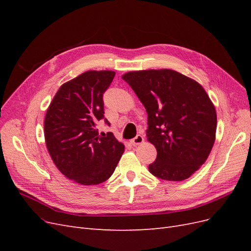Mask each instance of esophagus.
<instances>
[{"label":"esophagus","mask_w":251,"mask_h":251,"mask_svg":"<svg viewBox=\"0 0 251 251\" xmlns=\"http://www.w3.org/2000/svg\"><path fill=\"white\" fill-rule=\"evenodd\" d=\"M143 141H144V138L142 137V136L141 135H137L135 138H133L131 140V143H132V146L137 147V146H139V144H141Z\"/></svg>","instance_id":"1"}]
</instances>
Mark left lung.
Returning <instances> with one entry per match:
<instances>
[{
	"instance_id": "1",
	"label": "left lung",
	"mask_w": 251,
	"mask_h": 251,
	"mask_svg": "<svg viewBox=\"0 0 251 251\" xmlns=\"http://www.w3.org/2000/svg\"><path fill=\"white\" fill-rule=\"evenodd\" d=\"M123 78L148 113L147 138L157 150L155 177L183 181L206 161L216 140L217 113L198 81L175 70H140Z\"/></svg>"
}]
</instances>
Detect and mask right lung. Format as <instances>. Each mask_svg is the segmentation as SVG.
<instances>
[{
  "label": "right lung",
  "instance_id": "1",
  "mask_svg": "<svg viewBox=\"0 0 251 251\" xmlns=\"http://www.w3.org/2000/svg\"><path fill=\"white\" fill-rule=\"evenodd\" d=\"M114 76V71L93 70L63 83L45 116V141L53 162L82 185L108 180L125 151L112 132L100 135L96 127L104 117L102 94Z\"/></svg>",
  "mask_w": 251,
  "mask_h": 251
}]
</instances>
